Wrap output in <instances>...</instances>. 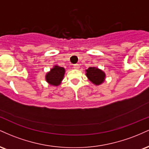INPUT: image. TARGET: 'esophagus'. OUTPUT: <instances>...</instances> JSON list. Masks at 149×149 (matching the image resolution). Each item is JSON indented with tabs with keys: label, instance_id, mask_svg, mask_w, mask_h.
<instances>
[{
	"label": "esophagus",
	"instance_id": "1",
	"mask_svg": "<svg viewBox=\"0 0 149 149\" xmlns=\"http://www.w3.org/2000/svg\"><path fill=\"white\" fill-rule=\"evenodd\" d=\"M79 68H80V66H79V65H78V64L73 65V69H79Z\"/></svg>",
	"mask_w": 149,
	"mask_h": 149
}]
</instances>
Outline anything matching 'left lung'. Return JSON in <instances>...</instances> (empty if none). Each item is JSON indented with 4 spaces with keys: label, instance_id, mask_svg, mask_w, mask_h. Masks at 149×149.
Returning a JSON list of instances; mask_svg holds the SVG:
<instances>
[{
    "label": "left lung",
    "instance_id": "obj_1",
    "mask_svg": "<svg viewBox=\"0 0 149 149\" xmlns=\"http://www.w3.org/2000/svg\"><path fill=\"white\" fill-rule=\"evenodd\" d=\"M85 74L88 80L94 85H100L105 81L106 73L102 69L95 66H90L85 70Z\"/></svg>",
    "mask_w": 149,
    "mask_h": 149
}]
</instances>
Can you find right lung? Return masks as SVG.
<instances>
[{
  "label": "right lung",
  "mask_w": 149,
  "mask_h": 149,
  "mask_svg": "<svg viewBox=\"0 0 149 149\" xmlns=\"http://www.w3.org/2000/svg\"><path fill=\"white\" fill-rule=\"evenodd\" d=\"M65 74V69L64 67L55 65L50 71L45 75V80L49 85L53 86H58L61 83L64 79Z\"/></svg>",
  "instance_id": "obj_1"
}]
</instances>
